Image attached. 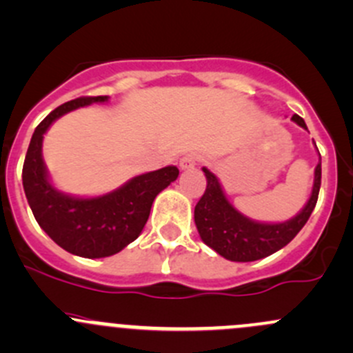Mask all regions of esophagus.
<instances>
[{
	"instance_id": "34e87169",
	"label": "esophagus",
	"mask_w": 353,
	"mask_h": 353,
	"mask_svg": "<svg viewBox=\"0 0 353 353\" xmlns=\"http://www.w3.org/2000/svg\"><path fill=\"white\" fill-rule=\"evenodd\" d=\"M198 163V157L190 154V155H184L183 159L179 160V165L181 169H191V167H194Z\"/></svg>"
}]
</instances>
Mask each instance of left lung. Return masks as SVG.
<instances>
[{"label":"left lung","instance_id":"obj_1","mask_svg":"<svg viewBox=\"0 0 353 353\" xmlns=\"http://www.w3.org/2000/svg\"><path fill=\"white\" fill-rule=\"evenodd\" d=\"M292 121L307 130L304 119L297 114L292 116ZM203 172L206 176V190L194 206V223L199 237L220 256L239 263L266 258L290 243L311 216L321 188V162H319L314 169L311 198L307 199L304 208L287 222L263 223L248 219L239 210L234 208L215 174L210 172L206 167H203Z\"/></svg>","mask_w":353,"mask_h":353}]
</instances>
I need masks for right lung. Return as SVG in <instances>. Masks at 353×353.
I'll return each mask as SVG.
<instances>
[{"label": "right lung", "mask_w": 353, "mask_h": 353, "mask_svg": "<svg viewBox=\"0 0 353 353\" xmlns=\"http://www.w3.org/2000/svg\"><path fill=\"white\" fill-rule=\"evenodd\" d=\"M108 95L80 97L56 108L35 128L25 155L23 191L41 229L71 254L108 258L133 243L143 230L157 194L179 176L176 165L140 174L108 194L78 198L61 193L51 184L42 159V140L56 119Z\"/></svg>", "instance_id": "obj_1"}]
</instances>
